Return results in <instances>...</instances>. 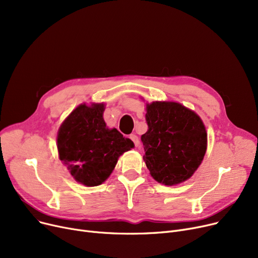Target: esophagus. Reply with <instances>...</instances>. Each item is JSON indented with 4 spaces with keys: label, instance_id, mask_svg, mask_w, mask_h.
Wrapping results in <instances>:
<instances>
[{
    "label": "esophagus",
    "instance_id": "1",
    "mask_svg": "<svg viewBox=\"0 0 258 258\" xmlns=\"http://www.w3.org/2000/svg\"><path fill=\"white\" fill-rule=\"evenodd\" d=\"M130 138H131V140L134 142L135 146H136V147L139 146V138H138V136H136V135L133 134V135H131Z\"/></svg>",
    "mask_w": 258,
    "mask_h": 258
}]
</instances>
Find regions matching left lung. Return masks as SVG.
Wrapping results in <instances>:
<instances>
[{
    "instance_id": "8db88e82",
    "label": "left lung",
    "mask_w": 258,
    "mask_h": 258,
    "mask_svg": "<svg viewBox=\"0 0 258 258\" xmlns=\"http://www.w3.org/2000/svg\"><path fill=\"white\" fill-rule=\"evenodd\" d=\"M145 119L143 160L152 177L166 186L188 180L207 150V133L200 116L178 102L154 101L146 104Z\"/></svg>"
}]
</instances>
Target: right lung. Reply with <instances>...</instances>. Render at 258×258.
<instances>
[{
	"label": "right lung",
	"mask_w": 258,
	"mask_h": 258,
	"mask_svg": "<svg viewBox=\"0 0 258 258\" xmlns=\"http://www.w3.org/2000/svg\"><path fill=\"white\" fill-rule=\"evenodd\" d=\"M103 103L78 105L57 133L59 159L72 177L88 187L102 184L114 170L118 158L135 145L103 119Z\"/></svg>",
	"instance_id": "add662e5"
}]
</instances>
